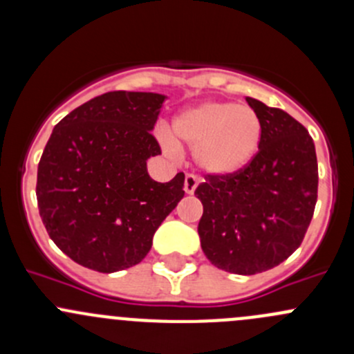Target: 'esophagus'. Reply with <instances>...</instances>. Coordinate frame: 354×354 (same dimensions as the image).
<instances>
[{
    "mask_svg": "<svg viewBox=\"0 0 354 354\" xmlns=\"http://www.w3.org/2000/svg\"><path fill=\"white\" fill-rule=\"evenodd\" d=\"M197 187H198L197 176H194V174H187V176H185V194L192 195L195 190H197Z\"/></svg>",
    "mask_w": 354,
    "mask_h": 354,
    "instance_id": "esophagus-1",
    "label": "esophagus"
}]
</instances>
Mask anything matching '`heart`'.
<instances>
[{
	"label": "heart",
	"instance_id": "1",
	"mask_svg": "<svg viewBox=\"0 0 354 354\" xmlns=\"http://www.w3.org/2000/svg\"><path fill=\"white\" fill-rule=\"evenodd\" d=\"M178 145L194 149L195 164L207 174L230 176L245 169L262 142V120L248 106L205 101L180 111L171 124ZM167 149L174 142L164 138Z\"/></svg>",
	"mask_w": 354,
	"mask_h": 354
}]
</instances>
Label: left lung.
Returning <instances> with one entry per match:
<instances>
[{
	"instance_id": "8db88e82",
	"label": "left lung",
	"mask_w": 354,
	"mask_h": 354,
	"mask_svg": "<svg viewBox=\"0 0 354 354\" xmlns=\"http://www.w3.org/2000/svg\"><path fill=\"white\" fill-rule=\"evenodd\" d=\"M262 142L252 162L230 176L207 174L195 195L203 214L198 236L210 263L252 276L279 266L305 238L319 188L315 145L286 111L253 97Z\"/></svg>"
}]
</instances>
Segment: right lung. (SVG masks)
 Returning a JSON list of instances; mask_svg holds the SVG:
<instances>
[{"instance_id": "obj_1", "label": "right lung", "mask_w": 354, "mask_h": 354, "mask_svg": "<svg viewBox=\"0 0 354 354\" xmlns=\"http://www.w3.org/2000/svg\"><path fill=\"white\" fill-rule=\"evenodd\" d=\"M166 95L114 91L66 114L37 167L39 214L73 262L118 272L145 259L157 227L183 198L185 174L157 183L147 159Z\"/></svg>"}]
</instances>
